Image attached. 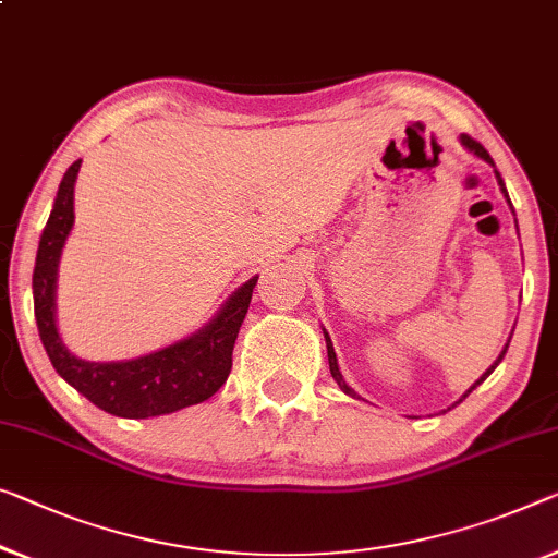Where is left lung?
I'll return each instance as SVG.
<instances>
[{
	"instance_id": "1",
	"label": "left lung",
	"mask_w": 558,
	"mask_h": 558,
	"mask_svg": "<svg viewBox=\"0 0 558 558\" xmlns=\"http://www.w3.org/2000/svg\"><path fill=\"white\" fill-rule=\"evenodd\" d=\"M459 140H461V145H463L465 149H469V153H473V155H476V157H481V160H486L488 165H494V160H492V155H488V153H486V147H484V145H481V143H476V140H473V137H469V135H461ZM494 172H496L498 187H501V193H504V197H506V199H509V193H506V185H504L501 174H498V170H496V165H494ZM509 205H511V199H509ZM511 210H513V205H511ZM323 336H326V348H328V363H330V376H332V378H336V384L340 386V390H343V393H345V396H351V398H361V396H359V393H355V390H353L351 386H348V384H345V380H343V373H340V368H338V359H336V348H332V343H330V336H328V332H326V328H323ZM509 343H511V336H509V340H506L504 351H501V353H498V359L494 361V365H492V368H488V371L484 373V376H481V378L476 380V384H473V386H471L469 390H465V393H463V396L459 398V403L463 401V398H465V396H469V393H471V390H473V388H476V386H481V384H484V380H486L488 376H492V373H494V368H496V365L504 361V355H506V351H509ZM453 405H456V403H453Z\"/></svg>"
}]
</instances>
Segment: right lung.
<instances>
[{
	"mask_svg": "<svg viewBox=\"0 0 558 558\" xmlns=\"http://www.w3.org/2000/svg\"><path fill=\"white\" fill-rule=\"evenodd\" d=\"M82 160L72 162L57 190L52 213L41 230L32 272L35 318L41 345L54 371L87 401L120 418H153L203 403L226 384L232 368V345L251 307L257 276L232 293L210 323L193 336L130 361H85L66 351L57 330V270L62 247L74 226V182Z\"/></svg>",
	"mask_w": 558,
	"mask_h": 558,
	"instance_id": "right-lung-1",
	"label": "right lung"
}]
</instances>
